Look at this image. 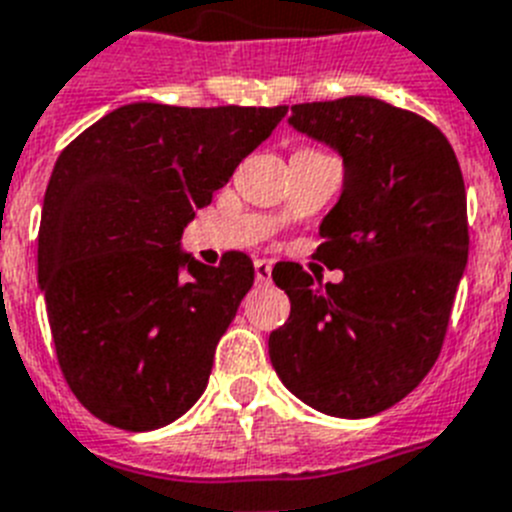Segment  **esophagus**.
<instances>
[{
    "label": "esophagus",
    "instance_id": "obj_1",
    "mask_svg": "<svg viewBox=\"0 0 512 512\" xmlns=\"http://www.w3.org/2000/svg\"><path fill=\"white\" fill-rule=\"evenodd\" d=\"M255 278L260 286H268L273 281V262L270 260H255Z\"/></svg>",
    "mask_w": 512,
    "mask_h": 512
}]
</instances>
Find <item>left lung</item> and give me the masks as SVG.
<instances>
[{
  "label": "left lung",
  "instance_id": "left-lung-1",
  "mask_svg": "<svg viewBox=\"0 0 512 512\" xmlns=\"http://www.w3.org/2000/svg\"><path fill=\"white\" fill-rule=\"evenodd\" d=\"M288 126L342 157V193L319 224V286L283 262L291 317L268 350L286 389L332 417L389 410L433 368L469 257L459 159L433 123L376 97L293 105Z\"/></svg>",
  "mask_w": 512,
  "mask_h": 512
}]
</instances>
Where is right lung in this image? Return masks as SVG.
I'll use <instances>...</instances> for the list:
<instances>
[{
  "label": "right lung",
  "instance_id": "add662e5",
  "mask_svg": "<svg viewBox=\"0 0 512 512\" xmlns=\"http://www.w3.org/2000/svg\"><path fill=\"white\" fill-rule=\"evenodd\" d=\"M286 110L133 102L56 159L38 286L66 384L102 422L157 430L206 391L255 268L242 252L203 265L182 231Z\"/></svg>",
  "mask_w": 512,
  "mask_h": 512
}]
</instances>
